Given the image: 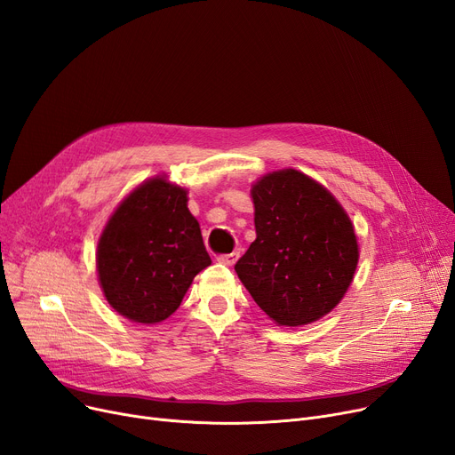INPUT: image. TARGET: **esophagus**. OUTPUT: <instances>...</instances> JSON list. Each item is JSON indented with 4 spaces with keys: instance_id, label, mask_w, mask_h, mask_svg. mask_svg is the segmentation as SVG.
I'll list each match as a JSON object with an SVG mask.
<instances>
[{
    "instance_id": "obj_1",
    "label": "esophagus",
    "mask_w": 455,
    "mask_h": 455,
    "mask_svg": "<svg viewBox=\"0 0 455 455\" xmlns=\"http://www.w3.org/2000/svg\"><path fill=\"white\" fill-rule=\"evenodd\" d=\"M238 256H240V252L234 251V252H228V254H220V256H217V260H220L225 266H232L235 260H238Z\"/></svg>"
}]
</instances>
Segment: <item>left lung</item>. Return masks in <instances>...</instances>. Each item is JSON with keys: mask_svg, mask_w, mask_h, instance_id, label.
I'll return each instance as SVG.
<instances>
[{"mask_svg": "<svg viewBox=\"0 0 455 455\" xmlns=\"http://www.w3.org/2000/svg\"><path fill=\"white\" fill-rule=\"evenodd\" d=\"M251 193L256 240L234 269L275 323H312L340 303L357 269L349 217L295 169L266 174Z\"/></svg>", "mask_w": 455, "mask_h": 455, "instance_id": "obj_1", "label": "left lung"}]
</instances>
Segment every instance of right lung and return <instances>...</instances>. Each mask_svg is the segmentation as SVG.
<instances>
[{"mask_svg":"<svg viewBox=\"0 0 455 455\" xmlns=\"http://www.w3.org/2000/svg\"><path fill=\"white\" fill-rule=\"evenodd\" d=\"M212 264L188 191L156 179L132 191L98 242L106 299L137 323H157L180 307L195 275Z\"/></svg>","mask_w":455,"mask_h":455,"instance_id":"obj_1","label":"right lung"}]
</instances>
